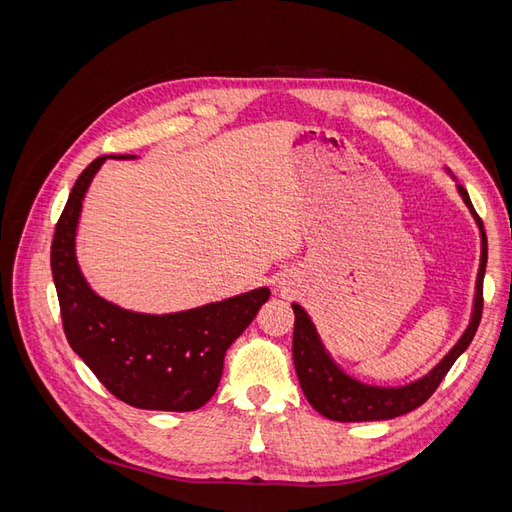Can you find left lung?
Returning <instances> with one entry per match:
<instances>
[{
  "mask_svg": "<svg viewBox=\"0 0 512 512\" xmlns=\"http://www.w3.org/2000/svg\"><path fill=\"white\" fill-rule=\"evenodd\" d=\"M457 190L463 198V203L472 211L474 220L480 228V243H483V252H480V269L476 277V297H474V312L468 324L466 333L461 335L459 342L453 346L444 359L433 367L427 376L418 378L406 386H371L359 380L350 378L339 369L329 352L324 350L320 337L316 333L314 322L309 320L305 309L297 303H292L294 309V333H292V359L294 369H297L299 384L312 404L322 416L331 418L339 423H359V421H386V418H395L414 408L423 406L425 401L438 389L448 369L459 359V354L466 350L476 335L483 316V280H485V267H487V235L483 222H480L478 213L472 207V200L463 185H457Z\"/></svg>",
  "mask_w": 512,
  "mask_h": 512,
  "instance_id": "1",
  "label": "left lung"
}]
</instances>
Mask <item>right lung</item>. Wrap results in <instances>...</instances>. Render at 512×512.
<instances>
[{
  "label": "right lung",
  "instance_id": "obj_1",
  "mask_svg": "<svg viewBox=\"0 0 512 512\" xmlns=\"http://www.w3.org/2000/svg\"><path fill=\"white\" fill-rule=\"evenodd\" d=\"M104 160L106 156L96 158L76 179L51 245V271L68 344L126 404L143 410H196L213 397L226 350L256 318L271 290L256 288L162 316L130 312L98 297L76 262L74 237L85 192Z\"/></svg>",
  "mask_w": 512,
  "mask_h": 512
}]
</instances>
